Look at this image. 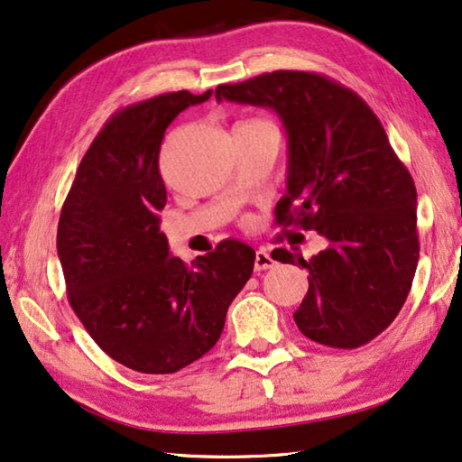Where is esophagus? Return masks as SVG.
<instances>
[{"label": "esophagus", "instance_id": "34e87169", "mask_svg": "<svg viewBox=\"0 0 462 462\" xmlns=\"http://www.w3.org/2000/svg\"><path fill=\"white\" fill-rule=\"evenodd\" d=\"M277 264V261L273 259V256L267 253V250H256L254 254V271H267L273 269Z\"/></svg>", "mask_w": 462, "mask_h": 462}]
</instances>
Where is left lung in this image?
<instances>
[{"instance_id": "1", "label": "left lung", "mask_w": 462, "mask_h": 462, "mask_svg": "<svg viewBox=\"0 0 462 462\" xmlns=\"http://www.w3.org/2000/svg\"><path fill=\"white\" fill-rule=\"evenodd\" d=\"M216 99L275 109L289 144L277 224L328 238L310 261L277 248V261L310 271L297 328L330 348L371 342L400 314L420 259L416 185L379 118L353 89L310 71L217 85Z\"/></svg>"}]
</instances>
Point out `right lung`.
Masks as SVG:
<instances>
[{"label":"right lung","mask_w":462,"mask_h":462,"mask_svg":"<svg viewBox=\"0 0 462 462\" xmlns=\"http://www.w3.org/2000/svg\"><path fill=\"white\" fill-rule=\"evenodd\" d=\"M209 96L183 89L116 112L60 209L57 250L69 303L97 346L138 373H177L214 348L226 311L253 275L254 250L245 242L224 240L185 264L169 254L159 226L165 130Z\"/></svg>","instance_id":"obj_1"}]
</instances>
